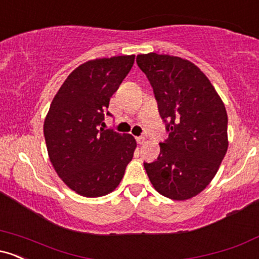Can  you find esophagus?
Returning a JSON list of instances; mask_svg holds the SVG:
<instances>
[{
    "label": "esophagus",
    "instance_id": "esophagus-1",
    "mask_svg": "<svg viewBox=\"0 0 259 259\" xmlns=\"http://www.w3.org/2000/svg\"><path fill=\"white\" fill-rule=\"evenodd\" d=\"M136 142H138L139 145H142L145 142V138L144 136H139V138H136Z\"/></svg>",
    "mask_w": 259,
    "mask_h": 259
}]
</instances>
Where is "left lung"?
<instances>
[{
	"mask_svg": "<svg viewBox=\"0 0 259 259\" xmlns=\"http://www.w3.org/2000/svg\"><path fill=\"white\" fill-rule=\"evenodd\" d=\"M146 74L169 136L154 162L144 163L160 195L184 201L206 189L228 150V115L208 78L187 59L147 53L136 57Z\"/></svg>",
	"mask_w": 259,
	"mask_h": 259,
	"instance_id": "1",
	"label": "left lung"
}]
</instances>
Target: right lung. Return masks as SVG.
I'll return each mask as SVG.
<instances>
[{"instance_id": "add662e5", "label": "right lung", "mask_w": 259, "mask_h": 259, "mask_svg": "<svg viewBox=\"0 0 259 259\" xmlns=\"http://www.w3.org/2000/svg\"><path fill=\"white\" fill-rule=\"evenodd\" d=\"M135 56L100 58L79 65L52 100L44 124L47 152L58 177L85 197L112 192L133 159L130 134L103 129L112 95L132 69Z\"/></svg>"}]
</instances>
